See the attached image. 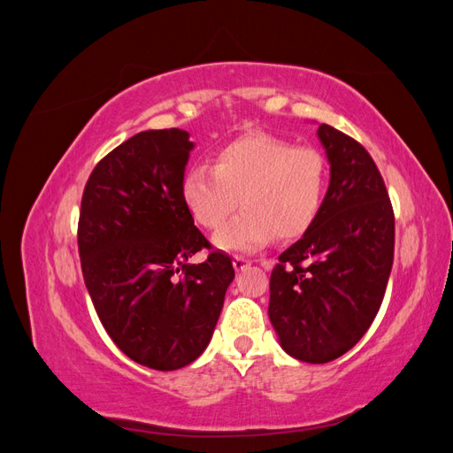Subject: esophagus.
I'll return each mask as SVG.
<instances>
[{
	"instance_id": "esophagus-1",
	"label": "esophagus",
	"mask_w": 453,
	"mask_h": 453,
	"mask_svg": "<svg viewBox=\"0 0 453 453\" xmlns=\"http://www.w3.org/2000/svg\"><path fill=\"white\" fill-rule=\"evenodd\" d=\"M248 266H251V260H250V258H245V257H242V255H236V257H234V268H236L238 272H243Z\"/></svg>"
}]
</instances>
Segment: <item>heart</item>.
Here are the masks:
<instances>
[{"label":"heart","instance_id":"heart-1","mask_svg":"<svg viewBox=\"0 0 453 453\" xmlns=\"http://www.w3.org/2000/svg\"><path fill=\"white\" fill-rule=\"evenodd\" d=\"M326 160L318 149L253 134L221 147L213 168L190 166L181 181V196L195 221L217 228L235 209L244 210L213 236L217 248L253 251L276 234L291 240L311 226L326 188Z\"/></svg>","mask_w":453,"mask_h":453}]
</instances>
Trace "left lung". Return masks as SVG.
I'll use <instances>...</instances> for the list:
<instances>
[{
    "instance_id": "left-lung-1",
    "label": "left lung",
    "mask_w": 453,
    "mask_h": 453,
    "mask_svg": "<svg viewBox=\"0 0 453 453\" xmlns=\"http://www.w3.org/2000/svg\"><path fill=\"white\" fill-rule=\"evenodd\" d=\"M318 138L331 183L311 226L272 270L268 304L281 348L313 365L338 359L368 331L395 251V215L372 157L328 125Z\"/></svg>"
}]
</instances>
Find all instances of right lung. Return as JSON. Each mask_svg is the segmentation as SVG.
<instances>
[{
	"label": "right lung",
	"mask_w": 453,
	"mask_h": 453,
	"mask_svg": "<svg viewBox=\"0 0 453 453\" xmlns=\"http://www.w3.org/2000/svg\"><path fill=\"white\" fill-rule=\"evenodd\" d=\"M195 143L180 128L147 130L92 170L79 215V255L96 313L117 348L177 370L208 348L234 280L226 253L187 260L210 242L181 196Z\"/></svg>",
	"instance_id": "1"
}]
</instances>
